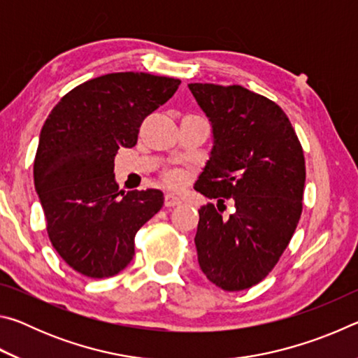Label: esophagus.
I'll list each match as a JSON object with an SVG mask.
<instances>
[{
    "instance_id": "34e87169",
    "label": "esophagus",
    "mask_w": 358,
    "mask_h": 358,
    "mask_svg": "<svg viewBox=\"0 0 358 358\" xmlns=\"http://www.w3.org/2000/svg\"><path fill=\"white\" fill-rule=\"evenodd\" d=\"M180 203H181V199L178 196H175V194H166L164 197L166 207H177Z\"/></svg>"
}]
</instances>
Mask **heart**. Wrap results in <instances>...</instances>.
Instances as JSON below:
<instances>
[{
  "mask_svg": "<svg viewBox=\"0 0 358 358\" xmlns=\"http://www.w3.org/2000/svg\"><path fill=\"white\" fill-rule=\"evenodd\" d=\"M167 181H169V183H171V185H177L178 181H180V177H178L177 173H169V175H167Z\"/></svg>",
  "mask_w": 358,
  "mask_h": 358,
  "instance_id": "b5f03b06",
  "label": "heart"
}]
</instances>
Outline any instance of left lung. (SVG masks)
I'll return each mask as SVG.
<instances>
[{
    "instance_id": "left-lung-1",
    "label": "left lung",
    "mask_w": 358,
    "mask_h": 358,
    "mask_svg": "<svg viewBox=\"0 0 358 358\" xmlns=\"http://www.w3.org/2000/svg\"><path fill=\"white\" fill-rule=\"evenodd\" d=\"M187 88L213 137L194 189L217 201L199 210L197 260L215 286L243 290L270 273L295 232L306 178L303 150L273 101L241 85ZM222 198L234 202L229 217L222 215Z\"/></svg>"
}]
</instances>
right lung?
Wrapping results in <instances>:
<instances>
[{"instance_id": "obj_1", "label": "right lung", "mask_w": 358, "mask_h": 358, "mask_svg": "<svg viewBox=\"0 0 358 358\" xmlns=\"http://www.w3.org/2000/svg\"><path fill=\"white\" fill-rule=\"evenodd\" d=\"M178 78L113 72L78 85L41 129L34 187L53 248L71 268L108 278L134 257L137 230L164 203L159 189L120 191L113 159L177 92Z\"/></svg>"}]
</instances>
